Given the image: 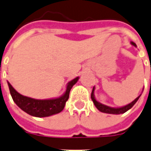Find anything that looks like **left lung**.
Here are the masks:
<instances>
[{"label":"left lung","instance_id":"8db88e82","mask_svg":"<svg viewBox=\"0 0 151 151\" xmlns=\"http://www.w3.org/2000/svg\"><path fill=\"white\" fill-rule=\"evenodd\" d=\"M131 44L133 45V46L136 47H137V45L136 43H133V42H131ZM95 86L93 87V90H92V92H91V99L93 103H94V104L95 106L97 108L99 111H102V112H104V113H108V114H115V115H118V114H123L124 112H126L128 110H129L130 108L133 107V105L137 103V101L138 100V99L140 98V96H137L133 102H131L130 104H129L125 105V106H123V107H120V108H111V107H109V106H107V105L105 104H103L101 103H99V101L96 100V99L95 97Z\"/></svg>","mask_w":151,"mask_h":151}]
</instances>
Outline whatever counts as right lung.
<instances>
[{
  "mask_svg": "<svg viewBox=\"0 0 151 151\" xmlns=\"http://www.w3.org/2000/svg\"><path fill=\"white\" fill-rule=\"evenodd\" d=\"M78 79L79 77H77L68 82L66 86L65 92L61 96L58 98L47 99H35L24 96L19 94L9 82H7L13 100L22 111L32 116L47 117L60 113L62 111L65 106L66 101L69 99L70 90L73 86L78 81Z\"/></svg>",
  "mask_w": 151,
  "mask_h": 151,
  "instance_id": "1",
  "label": "right lung"
}]
</instances>
